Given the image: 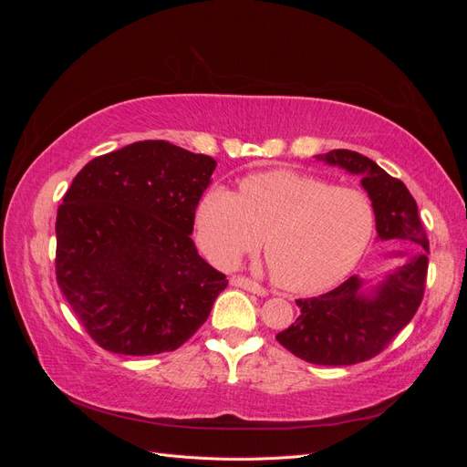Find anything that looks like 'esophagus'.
Returning a JSON list of instances; mask_svg holds the SVG:
<instances>
[{
  "instance_id": "esophagus-1",
  "label": "esophagus",
  "mask_w": 467,
  "mask_h": 467,
  "mask_svg": "<svg viewBox=\"0 0 467 467\" xmlns=\"http://www.w3.org/2000/svg\"><path fill=\"white\" fill-rule=\"evenodd\" d=\"M230 285H232V286H237V288L249 290V292L257 294V296H265V294H266V290L259 285V282L249 280V278H245V276H232V278H230Z\"/></svg>"
}]
</instances>
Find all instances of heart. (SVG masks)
Masks as SVG:
<instances>
[{
	"label": "heart",
	"mask_w": 467,
	"mask_h": 467,
	"mask_svg": "<svg viewBox=\"0 0 467 467\" xmlns=\"http://www.w3.org/2000/svg\"><path fill=\"white\" fill-rule=\"evenodd\" d=\"M194 230L204 255L223 268L257 249L263 235L276 285L316 294L338 285L362 259L376 210L358 189L273 169L242 179L237 194L208 189L196 204Z\"/></svg>",
	"instance_id": "1"
}]
</instances>
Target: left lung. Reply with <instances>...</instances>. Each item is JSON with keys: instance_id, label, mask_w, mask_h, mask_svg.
Listing matches in <instances>:
<instances>
[{"instance_id": "left-lung-1", "label": "left lung", "mask_w": 467, "mask_h": 467, "mask_svg": "<svg viewBox=\"0 0 467 467\" xmlns=\"http://www.w3.org/2000/svg\"><path fill=\"white\" fill-rule=\"evenodd\" d=\"M314 158L360 177V185L376 210L379 242L415 247V253H388L389 257L406 259L376 282L352 275L319 298L296 300L300 307L298 319L276 335L282 347L306 362L358 364L379 355L413 319L425 292L429 239L411 192L376 161L350 150H333Z\"/></svg>"}]
</instances>
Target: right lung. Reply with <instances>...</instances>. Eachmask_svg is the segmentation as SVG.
Wrapping results in <instances>:
<instances>
[{
	"mask_svg": "<svg viewBox=\"0 0 467 467\" xmlns=\"http://www.w3.org/2000/svg\"><path fill=\"white\" fill-rule=\"evenodd\" d=\"M214 169L210 155L144 140L72 181L56 216V280L99 347L160 355L208 319L228 280L191 234Z\"/></svg>",
	"mask_w": 467,
	"mask_h": 467,
	"instance_id": "right-lung-1",
	"label": "right lung"
}]
</instances>
